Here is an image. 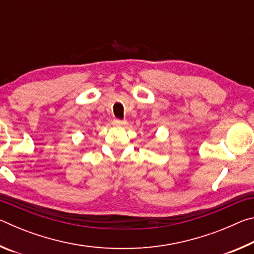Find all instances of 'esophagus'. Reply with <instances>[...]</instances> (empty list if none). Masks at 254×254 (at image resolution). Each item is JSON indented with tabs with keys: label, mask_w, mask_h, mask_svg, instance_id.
Segmentation results:
<instances>
[{
	"label": "esophagus",
	"mask_w": 254,
	"mask_h": 254,
	"mask_svg": "<svg viewBox=\"0 0 254 254\" xmlns=\"http://www.w3.org/2000/svg\"><path fill=\"white\" fill-rule=\"evenodd\" d=\"M127 122V121H122V120H113V122H112V124H113L114 127H123L126 126Z\"/></svg>",
	"instance_id": "34e87169"
}]
</instances>
